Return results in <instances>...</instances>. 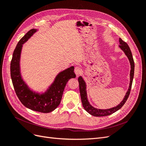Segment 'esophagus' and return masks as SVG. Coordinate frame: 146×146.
I'll use <instances>...</instances> for the list:
<instances>
[{
    "label": "esophagus",
    "mask_w": 146,
    "mask_h": 146,
    "mask_svg": "<svg viewBox=\"0 0 146 146\" xmlns=\"http://www.w3.org/2000/svg\"><path fill=\"white\" fill-rule=\"evenodd\" d=\"M74 73L77 76H79V75L82 73V69L78 67H76L74 68Z\"/></svg>",
    "instance_id": "34e87169"
}]
</instances>
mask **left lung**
I'll return each mask as SVG.
<instances>
[{"label":"left lung","mask_w":146,"mask_h":146,"mask_svg":"<svg viewBox=\"0 0 146 146\" xmlns=\"http://www.w3.org/2000/svg\"><path fill=\"white\" fill-rule=\"evenodd\" d=\"M119 44H120L119 45V48L124 51L125 54L127 56V57L128 58L129 60L130 66H131V70H130V84H129V89L125 94L123 100L118 105L116 106V107H112V108H110V109H96V108L93 107L88 101L86 82L84 81V80L82 78V76H79L78 78V81L79 84L80 95H81L83 107L89 114H90L94 116H99V117L105 116H108L113 113L119 110L121 108L124 106L126 101L127 100L129 96L130 95V92L131 90V85H132L133 79L134 76V70H135L134 60L133 59V56H132V54H131V50L127 44L126 42H124L121 38L119 39Z\"/></svg>","instance_id":"8db88e82"}]
</instances>
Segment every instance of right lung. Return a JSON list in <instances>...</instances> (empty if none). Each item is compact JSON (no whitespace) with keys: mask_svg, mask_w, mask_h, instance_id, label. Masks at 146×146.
Returning <instances> with one entry per match:
<instances>
[{"mask_svg":"<svg viewBox=\"0 0 146 146\" xmlns=\"http://www.w3.org/2000/svg\"><path fill=\"white\" fill-rule=\"evenodd\" d=\"M37 31V29L30 30L19 41L13 54L10 72L14 88L22 104L28 109L45 113L53 111L58 107L67 82L70 79L76 77V74L74 73V67H70L59 73L44 93L31 90L22 78L20 60L23 44Z\"/></svg>","mask_w":146,"mask_h":146,"instance_id":"right-lung-1","label":"right lung"}]
</instances>
